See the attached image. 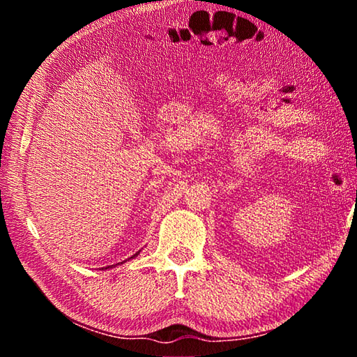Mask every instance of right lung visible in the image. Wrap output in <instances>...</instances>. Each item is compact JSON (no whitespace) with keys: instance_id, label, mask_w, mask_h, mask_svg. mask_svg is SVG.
Wrapping results in <instances>:
<instances>
[{"instance_id":"1","label":"right lung","mask_w":357,"mask_h":357,"mask_svg":"<svg viewBox=\"0 0 357 357\" xmlns=\"http://www.w3.org/2000/svg\"><path fill=\"white\" fill-rule=\"evenodd\" d=\"M138 253H140V252H137V253H135V255H134V257H130V258H135V257L138 255ZM118 264H119V263H118ZM121 264H123V263H121ZM107 268H112V266H107ZM107 268H105V269H107Z\"/></svg>"}]
</instances>
